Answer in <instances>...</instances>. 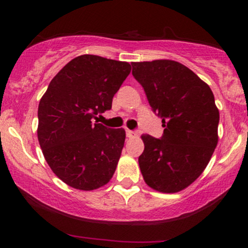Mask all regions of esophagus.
Listing matches in <instances>:
<instances>
[{
  "mask_svg": "<svg viewBox=\"0 0 248 248\" xmlns=\"http://www.w3.org/2000/svg\"><path fill=\"white\" fill-rule=\"evenodd\" d=\"M127 138L129 139H134V138H138V134H136L135 132H133V130H129L127 129Z\"/></svg>",
  "mask_w": 248,
  "mask_h": 248,
  "instance_id": "obj_1",
  "label": "esophagus"
}]
</instances>
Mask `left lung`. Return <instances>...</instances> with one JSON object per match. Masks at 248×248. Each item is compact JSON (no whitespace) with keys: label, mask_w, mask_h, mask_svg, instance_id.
<instances>
[{"label":"left lung","mask_w":248,"mask_h":248,"mask_svg":"<svg viewBox=\"0 0 248 248\" xmlns=\"http://www.w3.org/2000/svg\"><path fill=\"white\" fill-rule=\"evenodd\" d=\"M133 76L143 87L163 136H141L139 166L144 182L163 193L182 191L205 170L218 143L219 110L205 81L170 59L133 62Z\"/></svg>","instance_id":"left-lung-1"}]
</instances>
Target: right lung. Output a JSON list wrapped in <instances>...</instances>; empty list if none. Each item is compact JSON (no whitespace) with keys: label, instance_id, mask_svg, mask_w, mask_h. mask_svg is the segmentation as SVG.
I'll return each mask as SVG.
<instances>
[{"label":"right lung","instance_id":"1","mask_svg":"<svg viewBox=\"0 0 248 248\" xmlns=\"http://www.w3.org/2000/svg\"><path fill=\"white\" fill-rule=\"evenodd\" d=\"M130 70L127 62L78 56L57 73L43 94L39 146L51 170L69 186L91 191L106 186L114 175L126 132L92 120L112 108L113 96Z\"/></svg>","mask_w":248,"mask_h":248}]
</instances>
